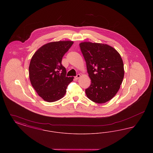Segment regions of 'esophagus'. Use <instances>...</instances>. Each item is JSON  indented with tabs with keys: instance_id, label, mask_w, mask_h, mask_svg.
Segmentation results:
<instances>
[{
	"instance_id": "esophagus-1",
	"label": "esophagus",
	"mask_w": 153,
	"mask_h": 153,
	"mask_svg": "<svg viewBox=\"0 0 153 153\" xmlns=\"http://www.w3.org/2000/svg\"><path fill=\"white\" fill-rule=\"evenodd\" d=\"M80 76H80V74H77L76 76H75L74 78H75L76 80H78V79L80 78Z\"/></svg>"
}]
</instances>
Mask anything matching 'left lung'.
I'll use <instances>...</instances> for the list:
<instances>
[{
    "instance_id": "1",
    "label": "left lung",
    "mask_w": 153,
    "mask_h": 153,
    "mask_svg": "<svg viewBox=\"0 0 153 153\" xmlns=\"http://www.w3.org/2000/svg\"><path fill=\"white\" fill-rule=\"evenodd\" d=\"M80 49L91 80L85 89L88 99L96 103L112 99L120 87L124 77V65L119 53L106 44L84 42Z\"/></svg>"
}]
</instances>
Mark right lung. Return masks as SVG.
<instances>
[{"mask_svg":"<svg viewBox=\"0 0 153 153\" xmlns=\"http://www.w3.org/2000/svg\"><path fill=\"white\" fill-rule=\"evenodd\" d=\"M73 41L45 44L34 53L30 63L29 77L36 93L45 101L54 102L62 98L73 77H66L62 59Z\"/></svg>","mask_w":153,"mask_h":153,"instance_id":"obj_1","label":"right lung"}]
</instances>
